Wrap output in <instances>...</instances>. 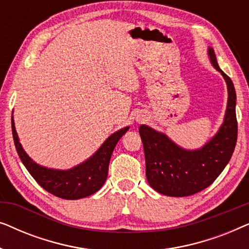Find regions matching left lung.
<instances>
[{
    "mask_svg": "<svg viewBox=\"0 0 249 249\" xmlns=\"http://www.w3.org/2000/svg\"><path fill=\"white\" fill-rule=\"evenodd\" d=\"M209 56L228 87L226 114L216 135L203 147L189 151L148 125L139 127L145 153L146 178L153 189L165 196H190L207 188L223 171L234 151L238 134L236 90L232 80L219 68L211 47Z\"/></svg>",
    "mask_w": 249,
    "mask_h": 249,
    "instance_id": "obj_1",
    "label": "left lung"
}]
</instances>
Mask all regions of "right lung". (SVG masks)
Masks as SVG:
<instances>
[{
	"label": "right lung",
	"mask_w": 249,
	"mask_h": 249,
	"mask_svg": "<svg viewBox=\"0 0 249 249\" xmlns=\"http://www.w3.org/2000/svg\"><path fill=\"white\" fill-rule=\"evenodd\" d=\"M11 124L16 149L23 165L40 187L52 195L63 199L84 198L93 195L104 185L107 178L108 164L113 149L119 139L129 129V127L122 128L112 134L100 149L81 164L69 170H54L37 164L27 155L19 142L13 117L11 118Z\"/></svg>",
	"instance_id": "obj_1"
}]
</instances>
